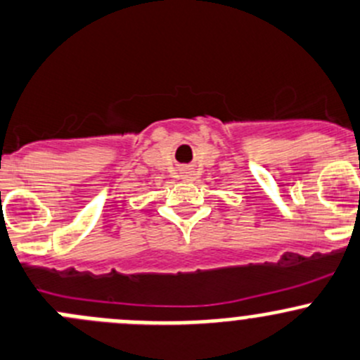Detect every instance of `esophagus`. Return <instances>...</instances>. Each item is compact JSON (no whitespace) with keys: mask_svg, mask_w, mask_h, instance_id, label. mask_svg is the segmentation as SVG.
<instances>
[{"mask_svg":"<svg viewBox=\"0 0 360 360\" xmlns=\"http://www.w3.org/2000/svg\"><path fill=\"white\" fill-rule=\"evenodd\" d=\"M184 179L185 180H192V179H194V172H192V169H185Z\"/></svg>","mask_w":360,"mask_h":360,"instance_id":"1","label":"esophagus"}]
</instances>
